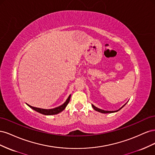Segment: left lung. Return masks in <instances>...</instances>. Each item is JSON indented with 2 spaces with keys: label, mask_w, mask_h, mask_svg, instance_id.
<instances>
[{
  "label": "left lung",
  "mask_w": 155,
  "mask_h": 155,
  "mask_svg": "<svg viewBox=\"0 0 155 155\" xmlns=\"http://www.w3.org/2000/svg\"><path fill=\"white\" fill-rule=\"evenodd\" d=\"M126 104H127V103H126ZM126 104H125L124 105H123L122 107H121L120 109L117 110H115V111H110V110H102V109H98V108H97L96 107H95L94 105H92V107H93V109H94L95 110H96V111H97V112H101V113H112V112H118V111L120 110L121 109H122V108L126 105Z\"/></svg>",
  "instance_id": "left-lung-1"
}]
</instances>
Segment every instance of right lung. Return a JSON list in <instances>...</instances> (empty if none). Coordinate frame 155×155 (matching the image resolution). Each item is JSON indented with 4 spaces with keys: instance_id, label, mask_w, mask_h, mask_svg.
Segmentation results:
<instances>
[{
    "instance_id": "obj_1",
    "label": "right lung",
    "mask_w": 155,
    "mask_h": 155,
    "mask_svg": "<svg viewBox=\"0 0 155 155\" xmlns=\"http://www.w3.org/2000/svg\"><path fill=\"white\" fill-rule=\"evenodd\" d=\"M70 97H71V95H70L68 96V97L67 98V100H66V101H65L63 105H60L58 107H55V108H54V109H40V108L32 107V106H31L28 104H27V105H28L30 108H31L32 109H34V110L39 112V113H41V114H45V115H54V114H57L59 113V112L63 111L65 109V107L67 106V105L68 104V103L70 101Z\"/></svg>"
}]
</instances>
